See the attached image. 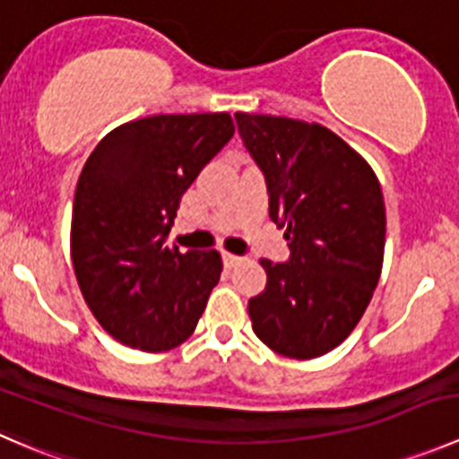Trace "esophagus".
Masks as SVG:
<instances>
[{
  "label": "esophagus",
  "mask_w": 459,
  "mask_h": 459,
  "mask_svg": "<svg viewBox=\"0 0 459 459\" xmlns=\"http://www.w3.org/2000/svg\"><path fill=\"white\" fill-rule=\"evenodd\" d=\"M221 260H224V266H229V269H230V266H238L239 264V262H242L244 260V257H239V255H235V253H221Z\"/></svg>",
  "instance_id": "esophagus-1"
}]
</instances>
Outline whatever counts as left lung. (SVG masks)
I'll use <instances>...</instances> for the list:
<instances>
[{"mask_svg": "<svg viewBox=\"0 0 459 459\" xmlns=\"http://www.w3.org/2000/svg\"><path fill=\"white\" fill-rule=\"evenodd\" d=\"M262 170L269 217L289 260H260L264 291L248 300L253 332L273 352L314 359L350 336L381 275L385 206L366 159L318 123L235 114Z\"/></svg>", "mask_w": 459, "mask_h": 459, "instance_id": "left-lung-1", "label": "left lung"}]
</instances>
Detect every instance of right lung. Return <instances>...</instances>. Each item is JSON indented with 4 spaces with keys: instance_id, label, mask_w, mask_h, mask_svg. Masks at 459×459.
I'll return each instance as SVG.
<instances>
[{
    "instance_id": "obj_1",
    "label": "right lung",
    "mask_w": 459,
    "mask_h": 459,
    "mask_svg": "<svg viewBox=\"0 0 459 459\" xmlns=\"http://www.w3.org/2000/svg\"><path fill=\"white\" fill-rule=\"evenodd\" d=\"M229 114L126 123L89 154L74 197L71 260L89 309L130 348H177L220 282L217 251L168 247L181 197L233 139Z\"/></svg>"
}]
</instances>
